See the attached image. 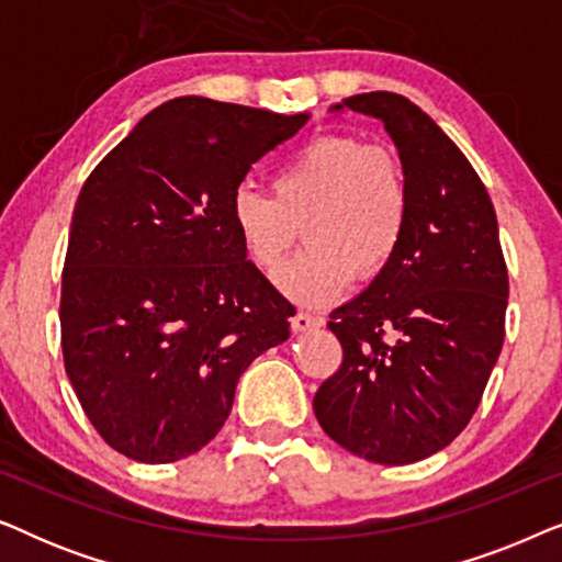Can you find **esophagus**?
Wrapping results in <instances>:
<instances>
[{"label": "esophagus", "mask_w": 562, "mask_h": 562, "mask_svg": "<svg viewBox=\"0 0 562 562\" xmlns=\"http://www.w3.org/2000/svg\"><path fill=\"white\" fill-rule=\"evenodd\" d=\"M317 327H322V319L312 317V314L306 312H299L291 317V329H294V333H310V329H317Z\"/></svg>", "instance_id": "1"}]
</instances>
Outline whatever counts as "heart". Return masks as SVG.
I'll list each match as a JSON object with an SVG mask.
<instances>
[{
	"mask_svg": "<svg viewBox=\"0 0 562 562\" xmlns=\"http://www.w3.org/2000/svg\"><path fill=\"white\" fill-rule=\"evenodd\" d=\"M229 222L245 256L263 271L286 258L304 227L306 248L273 276L283 296L327 306L356 281L394 263L409 233L412 189L386 145L327 135L304 145L276 173L273 196L250 183L229 199Z\"/></svg>",
	"mask_w": 562,
	"mask_h": 562,
	"instance_id": "obj_1",
	"label": "heart"
}]
</instances>
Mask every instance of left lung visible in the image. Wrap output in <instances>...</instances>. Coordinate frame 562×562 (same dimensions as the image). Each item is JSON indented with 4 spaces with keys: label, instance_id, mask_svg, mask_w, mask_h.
Wrapping results in <instances>:
<instances>
[{
    "label": "left lung",
    "instance_id": "obj_1",
    "mask_svg": "<svg viewBox=\"0 0 562 562\" xmlns=\"http://www.w3.org/2000/svg\"><path fill=\"white\" fill-rule=\"evenodd\" d=\"M345 110L394 140L412 222L394 263L329 314L342 366L314 394V414L352 456L406 465L471 422L502 352L509 276L488 191L435 120L391 91L329 106Z\"/></svg>",
    "mask_w": 562,
    "mask_h": 562
}]
</instances>
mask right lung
<instances>
[{
    "mask_svg": "<svg viewBox=\"0 0 562 562\" xmlns=\"http://www.w3.org/2000/svg\"><path fill=\"white\" fill-rule=\"evenodd\" d=\"M310 112L179 97L106 153L76 202L60 289L66 373L106 445L173 463L214 440L294 306L245 256L229 199Z\"/></svg>",
    "mask_w": 562,
    "mask_h": 562,
    "instance_id": "add662e5",
    "label": "right lung"
}]
</instances>
